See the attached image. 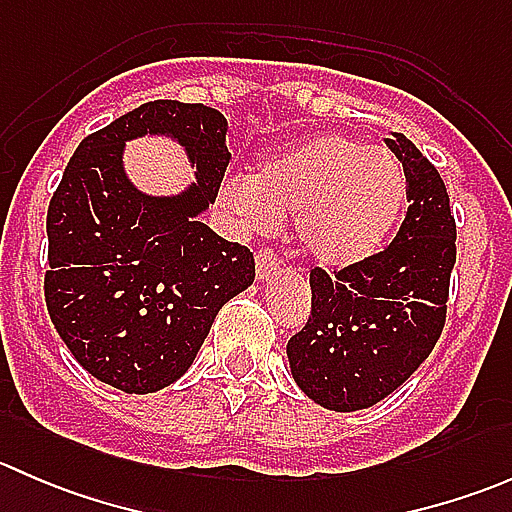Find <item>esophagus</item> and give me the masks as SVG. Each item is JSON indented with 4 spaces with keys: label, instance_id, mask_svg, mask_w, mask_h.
<instances>
[{
    "label": "esophagus",
    "instance_id": "34e87169",
    "mask_svg": "<svg viewBox=\"0 0 512 512\" xmlns=\"http://www.w3.org/2000/svg\"><path fill=\"white\" fill-rule=\"evenodd\" d=\"M255 272H257V280H275L280 275V257L272 252V247H262L255 257Z\"/></svg>",
    "mask_w": 512,
    "mask_h": 512
}]
</instances>
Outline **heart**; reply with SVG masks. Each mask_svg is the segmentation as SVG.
<instances>
[{
	"label": "heart",
	"instance_id": "heart-1",
	"mask_svg": "<svg viewBox=\"0 0 512 512\" xmlns=\"http://www.w3.org/2000/svg\"><path fill=\"white\" fill-rule=\"evenodd\" d=\"M406 190V170L394 153L329 133L265 160L252 180H225L220 205L242 232H272L280 215L294 213L304 255L344 270L389 240Z\"/></svg>",
	"mask_w": 512,
	"mask_h": 512
}]
</instances>
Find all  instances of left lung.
I'll list each match as a JSON object with an SVG mask.
<instances>
[{"label":"left lung","instance_id":"obj_1","mask_svg":"<svg viewBox=\"0 0 512 512\" xmlns=\"http://www.w3.org/2000/svg\"><path fill=\"white\" fill-rule=\"evenodd\" d=\"M409 208L389 247L354 267L309 272L312 312L287 342L299 389L332 411L369 409L423 364L446 324L456 218L431 160L391 133Z\"/></svg>","mask_w":512,"mask_h":512}]
</instances>
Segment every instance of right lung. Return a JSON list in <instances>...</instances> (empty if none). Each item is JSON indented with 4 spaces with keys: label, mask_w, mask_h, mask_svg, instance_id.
<instances>
[{
    "label": "right lung",
    "mask_w": 512,
    "mask_h": 512,
    "mask_svg": "<svg viewBox=\"0 0 512 512\" xmlns=\"http://www.w3.org/2000/svg\"><path fill=\"white\" fill-rule=\"evenodd\" d=\"M178 137L199 183L175 199L130 185L122 143ZM227 121L203 103L148 101L81 141L46 213L44 297L56 332L98 381L151 394L188 371L215 314L255 280V257L198 215L218 198Z\"/></svg>",
    "instance_id": "add662e5"
}]
</instances>
